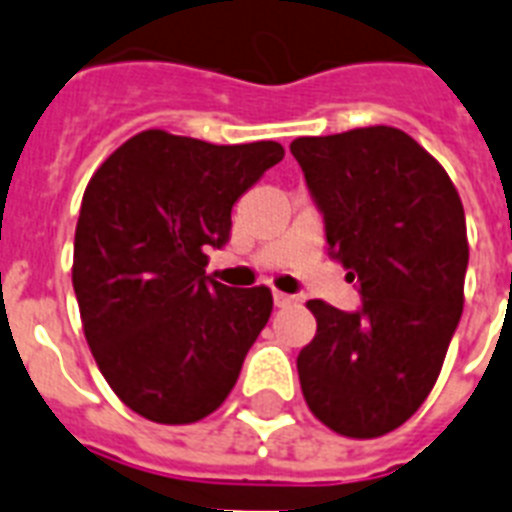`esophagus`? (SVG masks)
<instances>
[{
    "instance_id": "esophagus-1",
    "label": "esophagus",
    "mask_w": 512,
    "mask_h": 512,
    "mask_svg": "<svg viewBox=\"0 0 512 512\" xmlns=\"http://www.w3.org/2000/svg\"><path fill=\"white\" fill-rule=\"evenodd\" d=\"M294 297H289V294L284 292H273V305L276 307H286V305H292Z\"/></svg>"
}]
</instances>
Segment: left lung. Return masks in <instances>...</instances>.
Returning a JSON list of instances; mask_svg holds the SVG:
<instances>
[{"label": "left lung", "mask_w": 512, "mask_h": 512, "mask_svg": "<svg viewBox=\"0 0 512 512\" xmlns=\"http://www.w3.org/2000/svg\"><path fill=\"white\" fill-rule=\"evenodd\" d=\"M292 155L326 220L331 257L363 310L310 299L318 331L297 357L310 413L350 439L400 429L434 389L463 313L468 236L460 194L392 126L299 136Z\"/></svg>", "instance_id": "8db88e82"}]
</instances>
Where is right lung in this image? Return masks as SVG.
<instances>
[{
  "label": "right lung",
  "instance_id": "right-lung-1",
  "mask_svg": "<svg viewBox=\"0 0 512 512\" xmlns=\"http://www.w3.org/2000/svg\"><path fill=\"white\" fill-rule=\"evenodd\" d=\"M281 160L278 141L218 147L149 128L91 176L73 289L99 371L141 418L197 423L234 389L273 294L205 276V247L226 244L234 202Z\"/></svg>",
  "mask_w": 512,
  "mask_h": 512
}]
</instances>
